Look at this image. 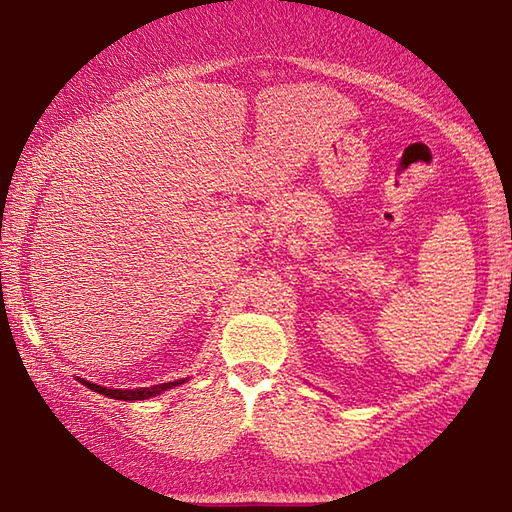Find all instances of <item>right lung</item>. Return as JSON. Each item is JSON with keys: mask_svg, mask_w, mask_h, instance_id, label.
Here are the masks:
<instances>
[{"mask_svg": "<svg viewBox=\"0 0 512 512\" xmlns=\"http://www.w3.org/2000/svg\"><path fill=\"white\" fill-rule=\"evenodd\" d=\"M82 384L91 388V391L108 395V398H114V400H147V398H154V395H158V393L167 391V388L181 384V379L172 381V384H158V386H151V388H135V391H128V388H126V391H121V388L98 386V384H91V381H85V379H82Z\"/></svg>", "mask_w": 512, "mask_h": 512, "instance_id": "obj_1", "label": "right lung"}]
</instances>
